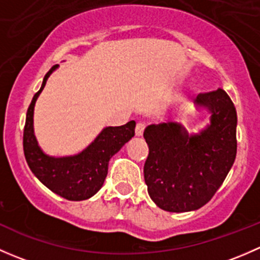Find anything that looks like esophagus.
Returning a JSON list of instances; mask_svg holds the SVG:
<instances>
[{
  "label": "esophagus",
  "instance_id": "34e87169",
  "mask_svg": "<svg viewBox=\"0 0 260 260\" xmlns=\"http://www.w3.org/2000/svg\"><path fill=\"white\" fill-rule=\"evenodd\" d=\"M145 128H146L145 123H142V122L137 123V125H136V136L141 137V136L143 135V132H145Z\"/></svg>",
  "mask_w": 260,
  "mask_h": 260
}]
</instances>
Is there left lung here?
I'll return each instance as SVG.
<instances>
[{
    "label": "left lung",
    "instance_id": "obj_1",
    "mask_svg": "<svg viewBox=\"0 0 260 260\" xmlns=\"http://www.w3.org/2000/svg\"><path fill=\"white\" fill-rule=\"evenodd\" d=\"M198 106L211 113L210 124L199 135L175 122L145 129L149 153L145 182L149 198L170 212L198 210L211 200L237 157V111L222 89L200 93Z\"/></svg>",
    "mask_w": 260,
    "mask_h": 260
}]
</instances>
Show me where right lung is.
<instances>
[{
  "label": "right lung",
  "mask_w": 260,
  "mask_h": 260,
  "mask_svg": "<svg viewBox=\"0 0 260 260\" xmlns=\"http://www.w3.org/2000/svg\"><path fill=\"white\" fill-rule=\"evenodd\" d=\"M56 68L57 65H54L46 73L40 90L28 106L23 129V153L32 174L52 192L67 200H86L101 190L108 174L109 159L135 136L136 122L104 128L91 145L75 156L50 157L44 153L34 135V107Z\"/></svg>",
  "instance_id": "obj_1"
}]
</instances>
